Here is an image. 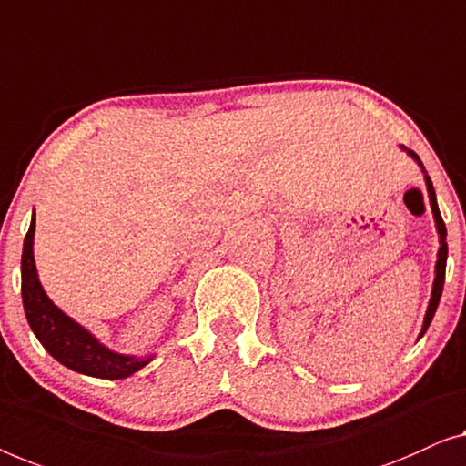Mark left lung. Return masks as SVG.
Listing matches in <instances>:
<instances>
[{
  "label": "left lung",
  "instance_id": "1",
  "mask_svg": "<svg viewBox=\"0 0 466 466\" xmlns=\"http://www.w3.org/2000/svg\"><path fill=\"white\" fill-rule=\"evenodd\" d=\"M401 149H405L411 158L418 162V167L422 168L424 173V181H427V192H429V200H431V208H432V218H435V228H437V234H439V251H437V264H435V280H432V291H431V299H429V308H427V314H424V323H422V331H420V338L424 336V331L429 329L432 317H435V310L439 306V298H441V291H443V280H445V261H448V242H445V236H448V230H445V224L441 219V213H439V207H437V196H435V187H432L431 183V177L427 175V170H424L422 162L418 156L408 149L405 146H401Z\"/></svg>",
  "mask_w": 466,
  "mask_h": 466
}]
</instances>
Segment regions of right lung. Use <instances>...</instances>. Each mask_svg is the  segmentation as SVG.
I'll list each match as a JSON object with an SVG mask.
<instances>
[{
  "label": "right lung",
  "mask_w": 466,
  "mask_h": 466,
  "mask_svg": "<svg viewBox=\"0 0 466 466\" xmlns=\"http://www.w3.org/2000/svg\"><path fill=\"white\" fill-rule=\"evenodd\" d=\"M34 236H35V213L31 218L29 232L25 236L23 259H21V277H23V306L27 314L31 331L35 333L39 344L69 370L84 376L105 378V380H122L133 376L141 367L152 361L154 355L133 357L120 355V352L109 350L101 344L86 327L76 323L67 317L61 308L55 306L46 296L42 283L37 279V268L34 258Z\"/></svg>",
  "instance_id": "right-lung-1"
}]
</instances>
